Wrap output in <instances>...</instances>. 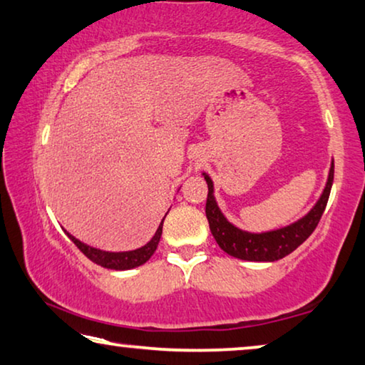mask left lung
I'll list each match as a JSON object with an SVG mask.
<instances>
[{
    "mask_svg": "<svg viewBox=\"0 0 365 365\" xmlns=\"http://www.w3.org/2000/svg\"><path fill=\"white\" fill-rule=\"evenodd\" d=\"M333 175L334 164H331V169H329L327 187L323 190L320 200L317 201L314 210L307 216L287 225V227L271 230V232L264 234H250L234 227L219 211L212 195V182L210 177L205 175V180L207 183L206 217L207 222H210L211 234L216 239L217 245L225 253H229L230 257L247 259V262H276V259L284 258L296 250L300 244H304L310 234L314 232L318 222H320L322 214L328 203L329 192H331Z\"/></svg>",
    "mask_w": 365,
    "mask_h": 365,
    "instance_id": "1",
    "label": "left lung"
}]
</instances>
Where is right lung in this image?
Masks as SVG:
<instances>
[{
    "label": "right lung",
    "instance_id": "right-lung-1",
    "mask_svg": "<svg viewBox=\"0 0 365 365\" xmlns=\"http://www.w3.org/2000/svg\"><path fill=\"white\" fill-rule=\"evenodd\" d=\"M162 224H164V221L160 222L158 232L154 234V237L149 244H146L141 248H138V250L120 252V253L97 250V248H92L89 245L83 244V242H79L78 239H74L71 234H68V232L66 234L69 239L74 242V245H76L79 250L91 259V262H94L96 264H101V266H103V268L121 271V269H131V268H136V266H141L153 257V253L155 252V248H158V244H159L160 235H162Z\"/></svg>",
    "mask_w": 365,
    "mask_h": 365
}]
</instances>
